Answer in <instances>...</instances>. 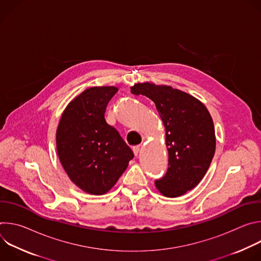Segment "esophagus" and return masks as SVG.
Segmentation results:
<instances>
[{"instance_id": "34e87169", "label": "esophagus", "mask_w": 261, "mask_h": 261, "mask_svg": "<svg viewBox=\"0 0 261 261\" xmlns=\"http://www.w3.org/2000/svg\"><path fill=\"white\" fill-rule=\"evenodd\" d=\"M140 147H141V145H134V146L132 147L133 153H134L135 156L138 155V153H139V151H140Z\"/></svg>"}]
</instances>
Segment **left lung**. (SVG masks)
Returning <instances> with one entry per match:
<instances>
[{
  "mask_svg": "<svg viewBox=\"0 0 261 261\" xmlns=\"http://www.w3.org/2000/svg\"><path fill=\"white\" fill-rule=\"evenodd\" d=\"M131 93L151 99L165 127L168 168L155 180L156 188L166 197L181 196L202 179L215 154V128L208 110L195 97L169 86L136 84Z\"/></svg>",
  "mask_w": 261,
  "mask_h": 261,
  "instance_id": "1",
  "label": "left lung"
}]
</instances>
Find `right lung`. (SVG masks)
Listing matches in <instances>:
<instances>
[{"label": "right lung", "instance_id": "right-lung-1", "mask_svg": "<svg viewBox=\"0 0 261 261\" xmlns=\"http://www.w3.org/2000/svg\"><path fill=\"white\" fill-rule=\"evenodd\" d=\"M116 87H93L74 98L57 130L59 159L83 191L102 195L114 187L134 154L104 114Z\"/></svg>", "mask_w": 261, "mask_h": 261}]
</instances>
